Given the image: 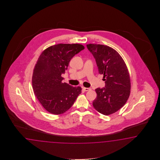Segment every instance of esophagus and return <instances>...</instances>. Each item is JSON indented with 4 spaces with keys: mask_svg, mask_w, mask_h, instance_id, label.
I'll list each match as a JSON object with an SVG mask.
<instances>
[{
    "mask_svg": "<svg viewBox=\"0 0 160 160\" xmlns=\"http://www.w3.org/2000/svg\"><path fill=\"white\" fill-rule=\"evenodd\" d=\"M83 89L84 90V91H85V92H88V91H89V90H91V88H83Z\"/></svg>",
    "mask_w": 160,
    "mask_h": 160,
    "instance_id": "34e87169",
    "label": "esophagus"
}]
</instances>
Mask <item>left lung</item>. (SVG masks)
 <instances>
[{
  "mask_svg": "<svg viewBox=\"0 0 160 160\" xmlns=\"http://www.w3.org/2000/svg\"><path fill=\"white\" fill-rule=\"evenodd\" d=\"M95 58L98 73L103 74L105 88L95 89L97 98L92 105L96 110L108 116L126 103L130 92V79L126 64L112 48L102 44H87Z\"/></svg>",
  "mask_w": 160,
  "mask_h": 160,
  "instance_id": "obj_1",
  "label": "left lung"
}]
</instances>
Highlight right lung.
<instances>
[{"label": "right lung", "instance_id": "right-lung-1", "mask_svg": "<svg viewBox=\"0 0 160 160\" xmlns=\"http://www.w3.org/2000/svg\"><path fill=\"white\" fill-rule=\"evenodd\" d=\"M85 49L80 44H58L42 52L34 68L32 85L34 94L48 112L60 114L72 107L81 93V87L63 83L72 58Z\"/></svg>", "mask_w": 160, "mask_h": 160}]
</instances>
